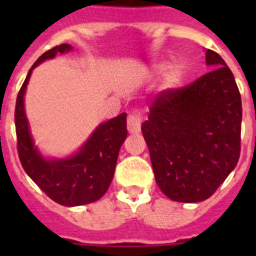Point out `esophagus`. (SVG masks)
Here are the masks:
<instances>
[{"instance_id":"1","label":"esophagus","mask_w":256,"mask_h":256,"mask_svg":"<svg viewBox=\"0 0 256 256\" xmlns=\"http://www.w3.org/2000/svg\"><path fill=\"white\" fill-rule=\"evenodd\" d=\"M140 124H142V116L140 114H130L128 116V132H140Z\"/></svg>"}]
</instances>
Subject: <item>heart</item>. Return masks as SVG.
<instances>
[{"label":"heart","mask_w":256,"mask_h":256,"mask_svg":"<svg viewBox=\"0 0 256 256\" xmlns=\"http://www.w3.org/2000/svg\"><path fill=\"white\" fill-rule=\"evenodd\" d=\"M182 69L178 65L168 66V69L164 73V85L168 88H175L182 82Z\"/></svg>","instance_id":"b5f03b06"}]
</instances>
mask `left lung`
I'll return each instance as SVG.
<instances>
[{"mask_svg":"<svg viewBox=\"0 0 256 256\" xmlns=\"http://www.w3.org/2000/svg\"><path fill=\"white\" fill-rule=\"evenodd\" d=\"M214 69L183 88L158 92L142 124L158 186L175 202L210 198L238 164L242 100L235 78L214 50Z\"/></svg>","mask_w":256,"mask_h":256,"instance_id":"obj_1","label":"left lung"}]
</instances>
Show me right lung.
I'll return each mask as SVG.
<instances>
[{"label":"right lung","instance_id":"obj_1","mask_svg":"<svg viewBox=\"0 0 256 256\" xmlns=\"http://www.w3.org/2000/svg\"><path fill=\"white\" fill-rule=\"evenodd\" d=\"M72 49L68 44L54 46L34 62L17 96L14 122L17 150L26 174L54 202L62 206H81L104 196L114 176L120 148L128 136L126 112L100 124L80 152L68 160H48L34 148L24 108V94L32 70L57 53Z\"/></svg>","mask_w":256,"mask_h":256}]
</instances>
